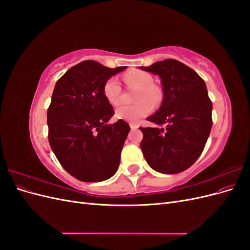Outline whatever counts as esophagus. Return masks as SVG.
<instances>
[{
    "label": "esophagus",
    "instance_id": "34e87169",
    "mask_svg": "<svg viewBox=\"0 0 250 250\" xmlns=\"http://www.w3.org/2000/svg\"><path fill=\"white\" fill-rule=\"evenodd\" d=\"M129 125H130V128H131L132 130H134V129H138V128H139V125H138V124H135V123H130Z\"/></svg>",
    "mask_w": 250,
    "mask_h": 250
}]
</instances>
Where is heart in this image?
<instances>
[{"label":"heart","instance_id":"b5f03b06","mask_svg":"<svg viewBox=\"0 0 250 250\" xmlns=\"http://www.w3.org/2000/svg\"><path fill=\"white\" fill-rule=\"evenodd\" d=\"M126 84L129 87L139 88L135 95L137 103L127 105L123 104L116 109V117L118 119L128 121V122H138V121L153 110L154 104L162 100V93L154 86V78L147 72L131 71L124 76ZM103 95L108 103L117 105L122 99V87L117 78L111 77L105 81L103 85Z\"/></svg>","mask_w":250,"mask_h":250}]
</instances>
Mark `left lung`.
I'll return each mask as SVG.
<instances>
[{"label":"left lung","mask_w":250,"mask_h":250,"mask_svg":"<svg viewBox=\"0 0 250 250\" xmlns=\"http://www.w3.org/2000/svg\"><path fill=\"white\" fill-rule=\"evenodd\" d=\"M140 69L162 79V105L147 120L166 125V128L140 127L144 134L143 154L157 172H183L198 160L213 125V104L206 83L193 69L175 59H165Z\"/></svg>","instance_id":"8db88e82"}]
</instances>
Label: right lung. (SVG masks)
Listing matches in <instances>:
<instances>
[{
  "mask_svg": "<svg viewBox=\"0 0 250 250\" xmlns=\"http://www.w3.org/2000/svg\"><path fill=\"white\" fill-rule=\"evenodd\" d=\"M127 66L109 69L84 60L56 82L47 112L50 146L63 169L85 183L110 178L119 168L121 151L130 130L115 115L103 95L105 81Z\"/></svg>",
  "mask_w": 250,
  "mask_h": 250,
  "instance_id": "obj_1",
  "label": "right lung"
}]
</instances>
